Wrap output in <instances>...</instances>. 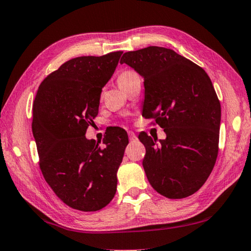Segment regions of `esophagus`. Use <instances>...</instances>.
<instances>
[{
	"label": "esophagus",
	"instance_id": "obj_1",
	"mask_svg": "<svg viewBox=\"0 0 251 251\" xmlns=\"http://www.w3.org/2000/svg\"><path fill=\"white\" fill-rule=\"evenodd\" d=\"M128 137H129V140H135L136 138V135H135V133H133V131H128Z\"/></svg>",
	"mask_w": 251,
	"mask_h": 251
}]
</instances>
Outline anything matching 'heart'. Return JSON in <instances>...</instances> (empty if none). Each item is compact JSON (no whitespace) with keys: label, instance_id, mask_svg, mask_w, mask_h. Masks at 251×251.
Here are the masks:
<instances>
[{"label":"heart","instance_id":"obj_1","mask_svg":"<svg viewBox=\"0 0 251 251\" xmlns=\"http://www.w3.org/2000/svg\"><path fill=\"white\" fill-rule=\"evenodd\" d=\"M135 75H137L135 74L134 71H129V70H126V71H123L121 72L120 75H118L117 76V83L118 85H123L124 83H126V82H128L131 78H134Z\"/></svg>","mask_w":251,"mask_h":251}]
</instances>
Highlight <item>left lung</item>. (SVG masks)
<instances>
[{
  "instance_id": "left-lung-1",
  "label": "left lung",
  "mask_w": 251,
  "mask_h": 251,
  "mask_svg": "<svg viewBox=\"0 0 251 251\" xmlns=\"http://www.w3.org/2000/svg\"><path fill=\"white\" fill-rule=\"evenodd\" d=\"M144 78L143 116L154 118L166 139L140 133L149 183L168 199H183L201 189L218 154L221 103L206 72L175 50L149 46L123 54Z\"/></svg>"
}]
</instances>
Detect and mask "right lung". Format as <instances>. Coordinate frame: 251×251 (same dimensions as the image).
Masks as SVG:
<instances>
[{
    "instance_id": "1",
    "label": "right lung",
    "mask_w": 251,
    "mask_h": 251,
    "mask_svg": "<svg viewBox=\"0 0 251 251\" xmlns=\"http://www.w3.org/2000/svg\"><path fill=\"white\" fill-rule=\"evenodd\" d=\"M122 53L70 59L45 78L35 97L31 129L39 168L57 197L79 211H99L116 193L128 136L112 128L101 145L86 139L85 131L98 116L102 88Z\"/></svg>"
}]
</instances>
